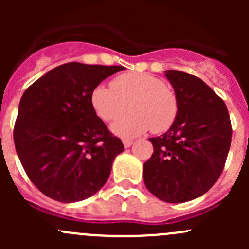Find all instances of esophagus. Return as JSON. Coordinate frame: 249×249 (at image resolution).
Returning a JSON list of instances; mask_svg holds the SVG:
<instances>
[{
    "instance_id": "obj_1",
    "label": "esophagus",
    "mask_w": 249,
    "mask_h": 249,
    "mask_svg": "<svg viewBox=\"0 0 249 249\" xmlns=\"http://www.w3.org/2000/svg\"><path fill=\"white\" fill-rule=\"evenodd\" d=\"M132 143H134V141H132V140H123V144H124L125 148L131 147Z\"/></svg>"
}]
</instances>
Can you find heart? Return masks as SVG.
I'll return each instance as SVG.
<instances>
[{
    "mask_svg": "<svg viewBox=\"0 0 249 249\" xmlns=\"http://www.w3.org/2000/svg\"><path fill=\"white\" fill-rule=\"evenodd\" d=\"M130 108V114L112 125V131L124 139L139 136L153 129L164 132L175 123L178 100L175 91L160 78L127 72L114 77L110 87L97 85L91 92V106L104 122L110 123Z\"/></svg>",
    "mask_w": 249,
    "mask_h": 249,
    "instance_id": "obj_1",
    "label": "heart"
}]
</instances>
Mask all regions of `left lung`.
<instances>
[{
    "mask_svg": "<svg viewBox=\"0 0 249 249\" xmlns=\"http://www.w3.org/2000/svg\"><path fill=\"white\" fill-rule=\"evenodd\" d=\"M178 114L172 126L149 139L154 152L143 165L147 189L170 203L190 201L212 188L224 169L232 126L224 101L200 78L167 70Z\"/></svg>",
    "mask_w": 249,
    "mask_h": 249,
    "instance_id": "obj_1",
    "label": "left lung"
}]
</instances>
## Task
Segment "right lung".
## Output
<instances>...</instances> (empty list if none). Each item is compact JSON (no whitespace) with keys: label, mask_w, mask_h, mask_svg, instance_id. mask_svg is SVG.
<instances>
[{"label":"right lung","mask_w":249,"mask_h":249,"mask_svg":"<svg viewBox=\"0 0 249 249\" xmlns=\"http://www.w3.org/2000/svg\"><path fill=\"white\" fill-rule=\"evenodd\" d=\"M123 66L67 62L25 90L14 144L27 177L44 195L76 202L96 194L124 150L91 106V92Z\"/></svg>","instance_id":"obj_1"}]
</instances>
